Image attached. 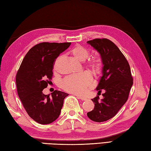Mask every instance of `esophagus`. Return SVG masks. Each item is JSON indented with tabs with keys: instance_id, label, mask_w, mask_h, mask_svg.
Here are the masks:
<instances>
[{
	"instance_id": "obj_1",
	"label": "esophagus",
	"mask_w": 151,
	"mask_h": 151,
	"mask_svg": "<svg viewBox=\"0 0 151 151\" xmlns=\"http://www.w3.org/2000/svg\"><path fill=\"white\" fill-rule=\"evenodd\" d=\"M73 95L78 96V99H81V100H82V101H86V100H87V98L83 97V96H80V95Z\"/></svg>"
}]
</instances>
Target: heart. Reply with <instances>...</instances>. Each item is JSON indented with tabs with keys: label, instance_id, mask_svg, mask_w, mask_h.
I'll return each instance as SVG.
<instances>
[{
	"label": "heart",
	"instance_id": "b5f03b06",
	"mask_svg": "<svg viewBox=\"0 0 151 151\" xmlns=\"http://www.w3.org/2000/svg\"><path fill=\"white\" fill-rule=\"evenodd\" d=\"M72 55L79 61H84L90 55L89 49L81 45H76L72 51ZM93 73H97L100 70L101 63L98 58H92L85 63ZM93 80L91 76L87 72L72 74L67 76L61 82V87L66 91L77 95H84L87 92L88 88L91 87Z\"/></svg>",
	"mask_w": 151,
	"mask_h": 151
}]
</instances>
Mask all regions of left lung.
Masks as SVG:
<instances>
[{"label": "left lung", "mask_w": 151, "mask_h": 151, "mask_svg": "<svg viewBox=\"0 0 151 151\" xmlns=\"http://www.w3.org/2000/svg\"><path fill=\"white\" fill-rule=\"evenodd\" d=\"M87 43L101 55L102 76L96 89L98 93L104 89L105 93L101 101L99 96L91 99L95 108L87 115L94 122H105L114 117L126 103L133 85V78L128 62L113 42L102 38L88 41Z\"/></svg>", "instance_id": "1"}]
</instances>
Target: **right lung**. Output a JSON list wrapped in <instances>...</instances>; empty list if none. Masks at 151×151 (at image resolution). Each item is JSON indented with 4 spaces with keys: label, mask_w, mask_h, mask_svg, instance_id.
<instances>
[{
    "label": "right lung",
    "mask_w": 151,
    "mask_h": 151,
    "mask_svg": "<svg viewBox=\"0 0 151 151\" xmlns=\"http://www.w3.org/2000/svg\"><path fill=\"white\" fill-rule=\"evenodd\" d=\"M71 42H44L28 51L17 72V91L30 117L40 124H49L58 118L68 93L55 90L44 95L42 90L52 79L54 63Z\"/></svg>",
    "instance_id": "right-lung-1"
}]
</instances>
